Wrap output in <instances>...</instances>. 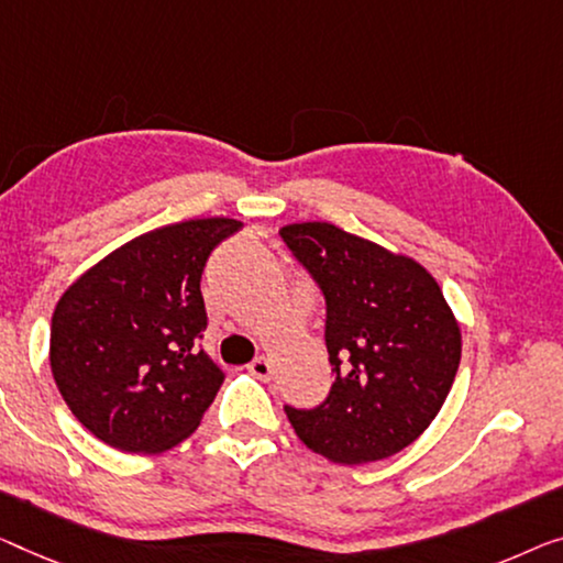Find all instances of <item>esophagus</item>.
<instances>
[{
	"label": "esophagus",
	"instance_id": "esophagus-1",
	"mask_svg": "<svg viewBox=\"0 0 563 563\" xmlns=\"http://www.w3.org/2000/svg\"><path fill=\"white\" fill-rule=\"evenodd\" d=\"M247 368H250V374L257 376V379H271V374H273V364L267 362L265 356L253 358V362H250Z\"/></svg>",
	"mask_w": 563,
	"mask_h": 563
}]
</instances>
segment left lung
I'll list each match as a JSON object with an SVG mask.
<instances>
[{
	"instance_id": "8db88e82",
	"label": "left lung",
	"mask_w": 563,
	"mask_h": 563,
	"mask_svg": "<svg viewBox=\"0 0 563 563\" xmlns=\"http://www.w3.org/2000/svg\"><path fill=\"white\" fill-rule=\"evenodd\" d=\"M325 296L335 379L316 409L285 407L292 430L331 463L362 465L412 444L448 399L463 333L424 265L331 222L280 230Z\"/></svg>"
}]
</instances>
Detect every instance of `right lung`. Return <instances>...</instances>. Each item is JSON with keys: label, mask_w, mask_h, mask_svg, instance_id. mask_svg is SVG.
Here are the masks:
<instances>
[{"label": "right lung", "mask_w": 563, "mask_h": 563, "mask_svg": "<svg viewBox=\"0 0 563 563\" xmlns=\"http://www.w3.org/2000/svg\"><path fill=\"white\" fill-rule=\"evenodd\" d=\"M242 228L187 220L125 242L67 288L49 329V368L78 422L133 455L172 450L197 430L224 382L199 349V280L212 250Z\"/></svg>", "instance_id": "add662e5"}]
</instances>
